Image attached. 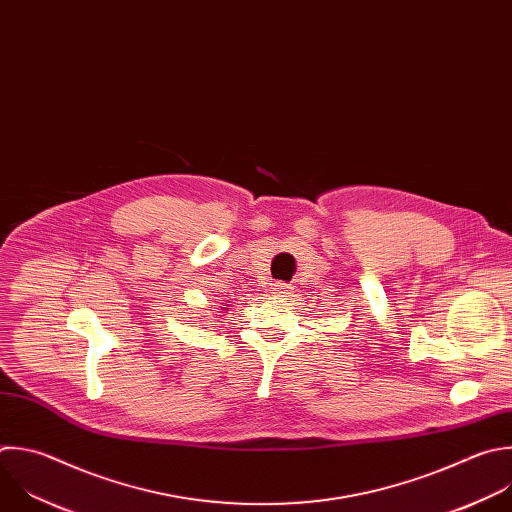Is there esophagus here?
I'll use <instances>...</instances> for the list:
<instances>
[{
  "label": "esophagus",
  "mask_w": 512,
  "mask_h": 512,
  "mask_svg": "<svg viewBox=\"0 0 512 512\" xmlns=\"http://www.w3.org/2000/svg\"><path fill=\"white\" fill-rule=\"evenodd\" d=\"M291 285L289 283H273L271 285V291L275 293V295H279V297H289V293H291Z\"/></svg>",
  "instance_id": "34e87169"
}]
</instances>
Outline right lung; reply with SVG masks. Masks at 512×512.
Returning <instances> with one entry per match:
<instances>
[{
  "label": "right lung",
  "instance_id": "right-lung-1",
  "mask_svg": "<svg viewBox=\"0 0 512 512\" xmlns=\"http://www.w3.org/2000/svg\"><path fill=\"white\" fill-rule=\"evenodd\" d=\"M225 309H229V307H225Z\"/></svg>",
  "mask_w": 512,
  "mask_h": 512
}]
</instances>
